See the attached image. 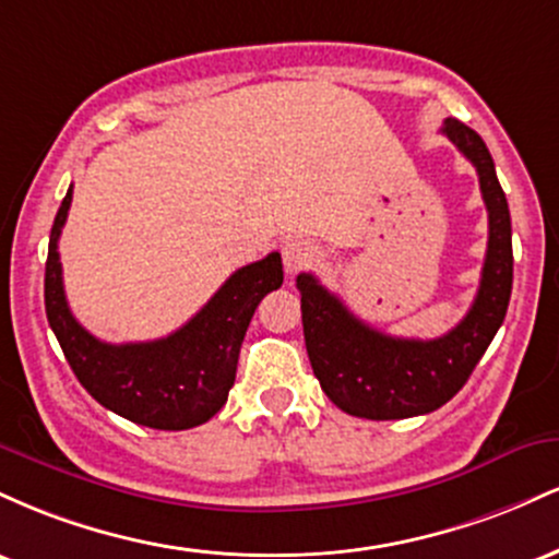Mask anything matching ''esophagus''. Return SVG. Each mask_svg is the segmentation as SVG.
<instances>
[{"mask_svg": "<svg viewBox=\"0 0 559 559\" xmlns=\"http://www.w3.org/2000/svg\"><path fill=\"white\" fill-rule=\"evenodd\" d=\"M281 254H284L286 273H299V271H305V267H310L312 262H316L318 249L305 239H288L284 243V252H281Z\"/></svg>", "mask_w": 559, "mask_h": 559, "instance_id": "esophagus-1", "label": "esophagus"}]
</instances>
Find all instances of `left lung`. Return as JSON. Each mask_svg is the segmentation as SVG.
Returning <instances> with one entry per match:
<instances>
[{
    "label": "left lung",
    "instance_id": "obj_1",
    "mask_svg": "<svg viewBox=\"0 0 559 559\" xmlns=\"http://www.w3.org/2000/svg\"><path fill=\"white\" fill-rule=\"evenodd\" d=\"M441 133L473 163L489 213V247L478 294L452 331L431 342L389 336L352 316L312 273L297 275L312 373L325 396L357 418L402 420L447 404L489 349L510 305L512 226L493 159L484 139L460 120L447 118Z\"/></svg>",
    "mask_w": 559,
    "mask_h": 559
}]
</instances>
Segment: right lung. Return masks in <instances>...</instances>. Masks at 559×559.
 <instances>
[{
  "label": "right lung",
  "instance_id": "obj_1",
  "mask_svg": "<svg viewBox=\"0 0 559 559\" xmlns=\"http://www.w3.org/2000/svg\"><path fill=\"white\" fill-rule=\"evenodd\" d=\"M73 186L57 210L49 236L44 305L47 320L81 386L120 418L157 431H186L207 423L228 400L243 333L265 294L284 284L281 254L236 271L189 323L157 342L107 344L70 312L57 252Z\"/></svg>",
  "mask_w": 559,
  "mask_h": 559
}]
</instances>
